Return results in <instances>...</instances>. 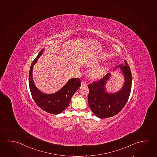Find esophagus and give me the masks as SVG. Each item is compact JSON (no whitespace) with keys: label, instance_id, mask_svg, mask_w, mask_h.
Wrapping results in <instances>:
<instances>
[{"label":"esophagus","instance_id":"obj_1","mask_svg":"<svg viewBox=\"0 0 157 157\" xmlns=\"http://www.w3.org/2000/svg\"><path fill=\"white\" fill-rule=\"evenodd\" d=\"M81 85H82V86H86V85H87V83L85 82V81H83L81 82Z\"/></svg>","mask_w":157,"mask_h":157}]
</instances>
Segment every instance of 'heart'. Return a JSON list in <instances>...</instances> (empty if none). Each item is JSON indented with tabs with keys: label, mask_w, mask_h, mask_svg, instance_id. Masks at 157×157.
<instances>
[{
	"label": "heart",
	"mask_w": 157,
	"mask_h": 157,
	"mask_svg": "<svg viewBox=\"0 0 157 157\" xmlns=\"http://www.w3.org/2000/svg\"><path fill=\"white\" fill-rule=\"evenodd\" d=\"M99 60H94L92 61V62L90 63L89 64V66L90 67H95L99 63ZM103 74H104V69L101 67L96 68V69L92 70V72L90 73L91 77L93 78H94V79L99 78L102 76Z\"/></svg>",
	"instance_id": "1"
}]
</instances>
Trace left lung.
<instances>
[{"label":"left lung","instance_id":"obj_1","mask_svg":"<svg viewBox=\"0 0 157 157\" xmlns=\"http://www.w3.org/2000/svg\"><path fill=\"white\" fill-rule=\"evenodd\" d=\"M123 65L116 66L122 71L125 80L124 85L119 91L115 93H109L106 91L105 84L111 77L110 73L99 81L88 85V101L90 109L100 118H109L118 114L129 99L132 88V72L126 60Z\"/></svg>","mask_w":157,"mask_h":157}]
</instances>
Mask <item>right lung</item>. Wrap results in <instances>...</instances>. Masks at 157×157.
Wrapping results in <instances>:
<instances>
[{"label": "right lung", "mask_w": 157, "mask_h": 157, "mask_svg": "<svg viewBox=\"0 0 157 157\" xmlns=\"http://www.w3.org/2000/svg\"><path fill=\"white\" fill-rule=\"evenodd\" d=\"M44 49L40 52L33 60L29 74V86L33 99L37 106L45 112L53 115H58L67 108L73 95L80 86L81 80L79 78H73L58 92L51 94H45L36 87L33 79V68L37 62L38 58L42 55Z\"/></svg>", "instance_id": "add662e5"}]
</instances>
